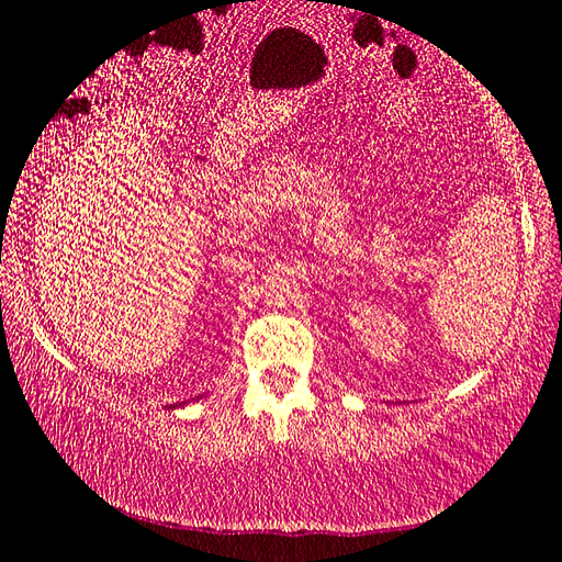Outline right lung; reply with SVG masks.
Instances as JSON below:
<instances>
[{
    "label": "right lung",
    "instance_id": "right-lung-1",
    "mask_svg": "<svg viewBox=\"0 0 562 562\" xmlns=\"http://www.w3.org/2000/svg\"><path fill=\"white\" fill-rule=\"evenodd\" d=\"M179 405H181V403H179ZM179 405H175V407H179Z\"/></svg>",
    "mask_w": 562,
    "mask_h": 562
}]
</instances>
